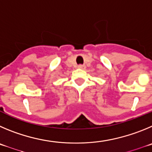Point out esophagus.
I'll return each instance as SVG.
<instances>
[{
    "instance_id": "1",
    "label": "esophagus",
    "mask_w": 152,
    "mask_h": 152,
    "mask_svg": "<svg viewBox=\"0 0 152 152\" xmlns=\"http://www.w3.org/2000/svg\"><path fill=\"white\" fill-rule=\"evenodd\" d=\"M85 67H86V66H85L84 65H82V64H80V65L78 66V68H79V69H85Z\"/></svg>"
}]
</instances>
